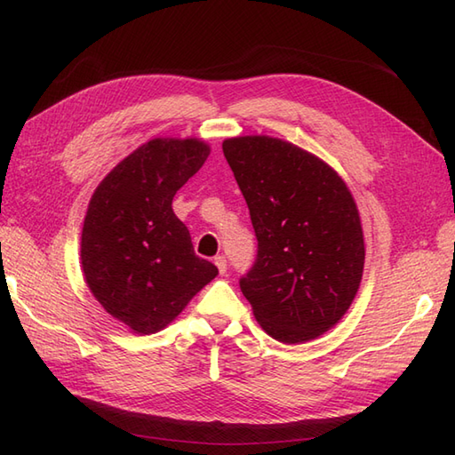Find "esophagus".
I'll return each instance as SVG.
<instances>
[{"label":"esophagus","mask_w":455,"mask_h":455,"mask_svg":"<svg viewBox=\"0 0 455 455\" xmlns=\"http://www.w3.org/2000/svg\"><path fill=\"white\" fill-rule=\"evenodd\" d=\"M215 266L219 267V274H220V275L227 274V258H225V256H217V258H215Z\"/></svg>","instance_id":"esophagus-1"}]
</instances>
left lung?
<instances>
[{"label":"left lung","mask_w":455,"mask_h":455,"mask_svg":"<svg viewBox=\"0 0 455 455\" xmlns=\"http://www.w3.org/2000/svg\"><path fill=\"white\" fill-rule=\"evenodd\" d=\"M222 152L258 238L240 289L275 340H315L340 323L360 289L365 246L352 193L326 162L282 139H227Z\"/></svg>","instance_id":"obj_1"}]
</instances>
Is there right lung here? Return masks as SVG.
I'll return each mask as SVG.
<instances>
[{"label":"right lung","instance_id":"1","mask_svg":"<svg viewBox=\"0 0 455 455\" xmlns=\"http://www.w3.org/2000/svg\"><path fill=\"white\" fill-rule=\"evenodd\" d=\"M211 154L201 139H152L121 160L93 191L82 228L85 283L134 334L166 328L217 266L193 252L172 199Z\"/></svg>","mask_w":455,"mask_h":455}]
</instances>
